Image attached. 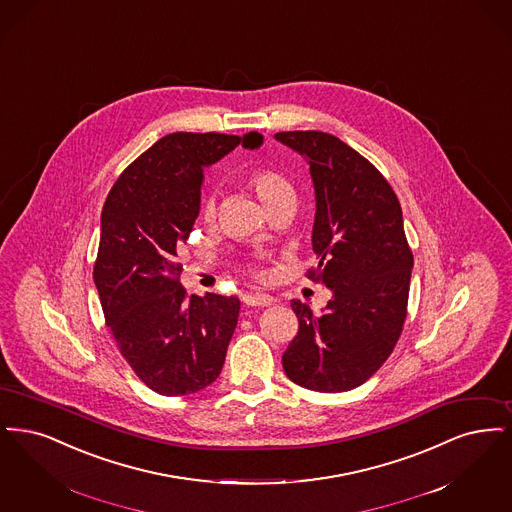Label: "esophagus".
Masks as SVG:
<instances>
[{"instance_id":"obj_1","label":"esophagus","mask_w":512,"mask_h":512,"mask_svg":"<svg viewBox=\"0 0 512 512\" xmlns=\"http://www.w3.org/2000/svg\"><path fill=\"white\" fill-rule=\"evenodd\" d=\"M243 302L246 306H258V308H264V306H271L273 304V298L269 294H260V292H246L243 296Z\"/></svg>"}]
</instances>
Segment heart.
Wrapping results in <instances>:
<instances>
[{
    "label": "heart",
    "mask_w": 512,
    "mask_h": 512,
    "mask_svg": "<svg viewBox=\"0 0 512 512\" xmlns=\"http://www.w3.org/2000/svg\"><path fill=\"white\" fill-rule=\"evenodd\" d=\"M248 183L254 187L258 197L266 204L267 208H275L287 200H296V191L294 185L283 174L271 168H256L248 174ZM216 193L204 195L202 204H200V216L206 222H212L216 216Z\"/></svg>",
    "instance_id": "obj_1"
}]
</instances>
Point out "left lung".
I'll use <instances>...</instances> for the list:
<instances>
[{"label": "left lung", "mask_w": 512, "mask_h": 512, "mask_svg": "<svg viewBox=\"0 0 512 512\" xmlns=\"http://www.w3.org/2000/svg\"><path fill=\"white\" fill-rule=\"evenodd\" d=\"M304 156L315 191L308 275L331 290L321 315L292 300L298 334L283 354L287 377L315 392H346L392 354L407 315L413 254L400 200L377 168L338 137L281 132Z\"/></svg>", "instance_id": "left-lung-1"}]
</instances>
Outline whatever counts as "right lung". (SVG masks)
Wrapping results in <instances>:
<instances>
[{
    "label": "right lung",
    "mask_w": 512,
    "mask_h": 512,
    "mask_svg": "<svg viewBox=\"0 0 512 512\" xmlns=\"http://www.w3.org/2000/svg\"><path fill=\"white\" fill-rule=\"evenodd\" d=\"M250 132L178 134L158 139L109 193L93 281L120 354L162 396H187L222 373L241 302L206 292L185 296L178 262L200 210L204 168L235 147L254 149Z\"/></svg>",
    "instance_id": "add662e5"
}]
</instances>
